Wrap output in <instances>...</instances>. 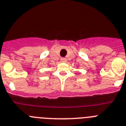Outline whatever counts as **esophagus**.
<instances>
[{
  "instance_id": "34e87169",
  "label": "esophagus",
  "mask_w": 126,
  "mask_h": 126,
  "mask_svg": "<svg viewBox=\"0 0 126 126\" xmlns=\"http://www.w3.org/2000/svg\"><path fill=\"white\" fill-rule=\"evenodd\" d=\"M61 61H62V62H66V58H62L61 59Z\"/></svg>"
}]
</instances>
